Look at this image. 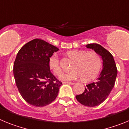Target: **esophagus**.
<instances>
[{
    "label": "esophagus",
    "mask_w": 129,
    "mask_h": 129,
    "mask_svg": "<svg viewBox=\"0 0 129 129\" xmlns=\"http://www.w3.org/2000/svg\"><path fill=\"white\" fill-rule=\"evenodd\" d=\"M64 83L65 84H68V85H74V82H64Z\"/></svg>",
    "instance_id": "1"
}]
</instances>
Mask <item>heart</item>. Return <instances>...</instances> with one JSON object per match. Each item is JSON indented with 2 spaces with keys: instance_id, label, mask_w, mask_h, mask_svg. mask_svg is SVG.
I'll return each mask as SVG.
<instances>
[{
  "instance_id": "obj_1",
  "label": "heart",
  "mask_w": 129,
  "mask_h": 129,
  "mask_svg": "<svg viewBox=\"0 0 129 129\" xmlns=\"http://www.w3.org/2000/svg\"><path fill=\"white\" fill-rule=\"evenodd\" d=\"M69 57L75 60L72 71L62 73L59 79L63 81H71L82 77L84 81H90L97 77L101 67V59L95 52L84 50H70L67 52ZM49 67L55 74L59 75L62 72L58 55L53 54L49 58Z\"/></svg>"
}]
</instances>
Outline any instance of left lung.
<instances>
[{
    "instance_id": "obj_1",
    "label": "left lung",
    "mask_w": 129,
    "mask_h": 129,
    "mask_svg": "<svg viewBox=\"0 0 129 129\" xmlns=\"http://www.w3.org/2000/svg\"><path fill=\"white\" fill-rule=\"evenodd\" d=\"M98 53L103 61V69L96 81L88 84L83 93L76 95L77 101L86 107H95L108 98L114 86L118 70L112 55L102 46L92 43L86 46Z\"/></svg>"
}]
</instances>
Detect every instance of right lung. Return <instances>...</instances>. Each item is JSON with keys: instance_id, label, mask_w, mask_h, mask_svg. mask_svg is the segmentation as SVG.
Wrapping results in <instances>:
<instances>
[{"instance_id": "add662e5", "label": "right lung", "mask_w": 129, "mask_h": 129, "mask_svg": "<svg viewBox=\"0 0 129 129\" xmlns=\"http://www.w3.org/2000/svg\"><path fill=\"white\" fill-rule=\"evenodd\" d=\"M59 48L35 39L18 52L13 65L16 85L22 98L35 107L50 104L57 98L62 83L50 72L49 58Z\"/></svg>"}]
</instances>
